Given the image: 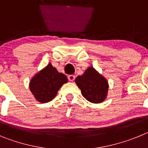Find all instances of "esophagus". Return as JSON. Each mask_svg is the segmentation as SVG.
<instances>
[{"label": "esophagus", "instance_id": "obj_1", "mask_svg": "<svg viewBox=\"0 0 148 148\" xmlns=\"http://www.w3.org/2000/svg\"><path fill=\"white\" fill-rule=\"evenodd\" d=\"M75 75H68V80L70 81V82H73V81L75 80Z\"/></svg>", "mask_w": 148, "mask_h": 148}]
</instances>
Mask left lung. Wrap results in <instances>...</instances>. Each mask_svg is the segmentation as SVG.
<instances>
[{"mask_svg":"<svg viewBox=\"0 0 148 148\" xmlns=\"http://www.w3.org/2000/svg\"><path fill=\"white\" fill-rule=\"evenodd\" d=\"M75 83L80 88L82 94L90 102H102L107 97L108 83L93 67L87 68L82 75L75 78Z\"/></svg>","mask_w":148,"mask_h":148,"instance_id":"8db88e82","label":"left lung"}]
</instances>
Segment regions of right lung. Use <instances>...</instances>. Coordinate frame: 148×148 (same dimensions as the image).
Listing matches in <instances>:
<instances>
[{"label":"right lung","mask_w":148,"mask_h":148,"mask_svg":"<svg viewBox=\"0 0 148 148\" xmlns=\"http://www.w3.org/2000/svg\"><path fill=\"white\" fill-rule=\"evenodd\" d=\"M68 82L66 75L58 73L51 64L37 73L29 83V89L37 101L49 102L56 97L60 87Z\"/></svg>","instance_id":"obj_1"}]
</instances>
